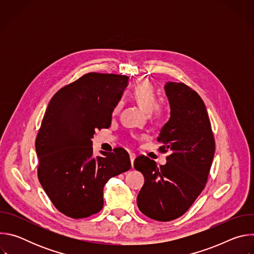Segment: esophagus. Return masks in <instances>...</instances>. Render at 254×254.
<instances>
[{
    "instance_id": "obj_1",
    "label": "esophagus",
    "mask_w": 254,
    "mask_h": 254,
    "mask_svg": "<svg viewBox=\"0 0 254 254\" xmlns=\"http://www.w3.org/2000/svg\"><path fill=\"white\" fill-rule=\"evenodd\" d=\"M135 155L134 154H129V159H130V163H131V167H132V165H133V162H134V159H135Z\"/></svg>"
}]
</instances>
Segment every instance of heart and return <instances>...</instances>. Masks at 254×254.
Listing matches in <instances>:
<instances>
[{"label": "heart", "instance_id": "b5f03b06", "mask_svg": "<svg viewBox=\"0 0 254 254\" xmlns=\"http://www.w3.org/2000/svg\"><path fill=\"white\" fill-rule=\"evenodd\" d=\"M130 95L144 112H159L157 94L153 85L147 80H138L130 88Z\"/></svg>", "mask_w": 254, "mask_h": 254}]
</instances>
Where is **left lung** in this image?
<instances>
[{"mask_svg":"<svg viewBox=\"0 0 254 254\" xmlns=\"http://www.w3.org/2000/svg\"><path fill=\"white\" fill-rule=\"evenodd\" d=\"M171 117L158 141L161 152H171L166 165L148 157L134 160L144 177L136 204L139 211L157 221L182 216L201 194L215 154V140L206 106L199 94L181 82H167Z\"/></svg>","mask_w":254,"mask_h":254,"instance_id":"8db88e82","label":"left lung"}]
</instances>
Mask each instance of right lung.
Returning <instances> with one entry per match:
<instances>
[{"mask_svg": "<svg viewBox=\"0 0 254 254\" xmlns=\"http://www.w3.org/2000/svg\"><path fill=\"white\" fill-rule=\"evenodd\" d=\"M128 77L90 72L59 89L51 98L36 137L38 179L58 211L73 219L103 207V187L130 169L127 152H100L94 157L91 138L108 128Z\"/></svg>", "mask_w": 254, "mask_h": 254, "instance_id": "right-lung-1", "label": "right lung"}]
</instances>
